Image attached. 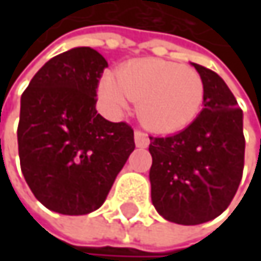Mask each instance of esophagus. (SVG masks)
<instances>
[{"instance_id": "34e87169", "label": "esophagus", "mask_w": 261, "mask_h": 261, "mask_svg": "<svg viewBox=\"0 0 261 261\" xmlns=\"http://www.w3.org/2000/svg\"><path fill=\"white\" fill-rule=\"evenodd\" d=\"M134 142H136V146L139 148H146L149 145V137L146 133L140 130L134 131Z\"/></svg>"}]
</instances>
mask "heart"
<instances>
[{"label":"heart","instance_id":"1","mask_svg":"<svg viewBox=\"0 0 261 261\" xmlns=\"http://www.w3.org/2000/svg\"><path fill=\"white\" fill-rule=\"evenodd\" d=\"M204 81L189 66L160 59H139L125 63L118 77L107 75L99 96L113 113L139 101L140 121L152 131L175 133L189 127L204 102Z\"/></svg>","mask_w":261,"mask_h":261}]
</instances>
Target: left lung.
Segmentation results:
<instances>
[{"mask_svg":"<svg viewBox=\"0 0 261 261\" xmlns=\"http://www.w3.org/2000/svg\"><path fill=\"white\" fill-rule=\"evenodd\" d=\"M204 81V109L180 133L149 137L151 199L169 222L198 225L234 198L245 160L243 113L216 72L192 63Z\"/></svg>","mask_w":261,"mask_h":261,"instance_id":"8db88e82","label":"left lung"}]
</instances>
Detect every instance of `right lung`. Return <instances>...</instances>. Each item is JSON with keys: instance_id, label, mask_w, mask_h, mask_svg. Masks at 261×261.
<instances>
[{"instance_id": "1", "label": "right lung", "mask_w": 261, "mask_h": 261, "mask_svg": "<svg viewBox=\"0 0 261 261\" xmlns=\"http://www.w3.org/2000/svg\"><path fill=\"white\" fill-rule=\"evenodd\" d=\"M106 59L89 46L48 60L21 96L18 149L33 195L79 216L99 208L134 151V133L95 109Z\"/></svg>"}]
</instances>
